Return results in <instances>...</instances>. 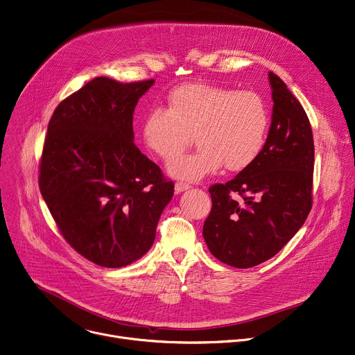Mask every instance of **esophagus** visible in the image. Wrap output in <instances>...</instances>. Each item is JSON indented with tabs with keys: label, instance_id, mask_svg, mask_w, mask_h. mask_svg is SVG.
<instances>
[{
	"label": "esophagus",
	"instance_id": "34e87169",
	"mask_svg": "<svg viewBox=\"0 0 355 355\" xmlns=\"http://www.w3.org/2000/svg\"><path fill=\"white\" fill-rule=\"evenodd\" d=\"M174 188H175V192L178 194V192H182V191H185V189H189L191 185L187 184V182H182V181H177L175 185H174Z\"/></svg>",
	"mask_w": 355,
	"mask_h": 355
}]
</instances>
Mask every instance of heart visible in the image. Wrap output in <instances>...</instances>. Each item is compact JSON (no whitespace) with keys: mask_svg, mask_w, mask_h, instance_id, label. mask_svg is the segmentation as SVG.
Listing matches in <instances>:
<instances>
[{"mask_svg":"<svg viewBox=\"0 0 355 355\" xmlns=\"http://www.w3.org/2000/svg\"><path fill=\"white\" fill-rule=\"evenodd\" d=\"M269 130V112L259 94L209 83L177 87L168 109L153 107L143 121V140L163 159L182 150L194 137L199 148L168 161L167 173L182 181H200L222 166L238 173L261 155Z\"/></svg>","mask_w":355,"mask_h":355,"instance_id":"heart-1","label":"heart"}]
</instances>
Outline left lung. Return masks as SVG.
Returning <instances> with one entry per match:
<instances>
[{"label": "left lung", "mask_w": 355, "mask_h": 355, "mask_svg": "<svg viewBox=\"0 0 355 355\" xmlns=\"http://www.w3.org/2000/svg\"><path fill=\"white\" fill-rule=\"evenodd\" d=\"M273 113L254 163L227 184L209 187L212 209L202 235L218 261L248 269L273 257L313 205L314 143L309 117L286 83L269 72ZM232 195L243 200L238 203Z\"/></svg>", "instance_id": "8db88e82"}]
</instances>
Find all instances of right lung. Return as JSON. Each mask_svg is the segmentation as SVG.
<instances>
[{"mask_svg":"<svg viewBox=\"0 0 355 355\" xmlns=\"http://www.w3.org/2000/svg\"><path fill=\"white\" fill-rule=\"evenodd\" d=\"M154 79L94 78L55 109L40 189L65 241L102 268H123L151 248L174 182L133 143V113Z\"/></svg>","mask_w":355,"mask_h":355,"instance_id":"obj_1","label":"right lung"}]
</instances>
